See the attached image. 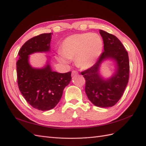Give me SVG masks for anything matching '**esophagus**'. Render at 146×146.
Returning <instances> with one entry per match:
<instances>
[{
	"label": "esophagus",
	"mask_w": 146,
	"mask_h": 146,
	"mask_svg": "<svg viewBox=\"0 0 146 146\" xmlns=\"http://www.w3.org/2000/svg\"><path fill=\"white\" fill-rule=\"evenodd\" d=\"M78 72L76 71V70H72V76H76L78 74Z\"/></svg>",
	"instance_id": "esophagus-1"
}]
</instances>
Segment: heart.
I'll return each mask as SVG.
<instances>
[{"label":"heart","mask_w":146,"mask_h":146,"mask_svg":"<svg viewBox=\"0 0 146 146\" xmlns=\"http://www.w3.org/2000/svg\"><path fill=\"white\" fill-rule=\"evenodd\" d=\"M103 41L99 35L83 33L66 38L61 44V55L58 59L66 63L76 58V63L82 69L93 66L103 50Z\"/></svg>","instance_id":"1"}]
</instances>
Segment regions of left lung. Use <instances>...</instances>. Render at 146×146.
Returning <instances> with one entry per match:
<instances>
[{
  "mask_svg": "<svg viewBox=\"0 0 146 146\" xmlns=\"http://www.w3.org/2000/svg\"><path fill=\"white\" fill-rule=\"evenodd\" d=\"M104 41V51L98 61L81 72L86 80L85 92L88 99L97 107H111L120 100L129 82L130 64L128 52L114 35L99 30ZM111 58L117 64V71L109 79L105 80L99 74L100 64Z\"/></svg>",
  "mask_w": 146,
  "mask_h": 146,
  "instance_id": "obj_1",
  "label": "left lung"
}]
</instances>
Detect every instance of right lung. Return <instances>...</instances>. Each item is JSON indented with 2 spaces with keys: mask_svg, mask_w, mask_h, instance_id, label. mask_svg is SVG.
I'll use <instances>...</instances> for the list:
<instances>
[{
  "mask_svg": "<svg viewBox=\"0 0 146 146\" xmlns=\"http://www.w3.org/2000/svg\"><path fill=\"white\" fill-rule=\"evenodd\" d=\"M52 33H42L30 39L22 46L16 62L17 85L26 101L34 108L47 111L54 108L71 80V72L52 71L47 64L42 69L29 64V55L50 50Z\"/></svg>",
  "mask_w": 146,
  "mask_h": 146,
  "instance_id": "obj_1",
  "label": "right lung"
}]
</instances>
